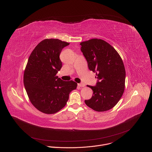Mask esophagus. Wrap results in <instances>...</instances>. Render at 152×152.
Returning <instances> with one entry per match:
<instances>
[{
  "mask_svg": "<svg viewBox=\"0 0 152 152\" xmlns=\"http://www.w3.org/2000/svg\"><path fill=\"white\" fill-rule=\"evenodd\" d=\"M77 85H78L79 86H80V87H84V86H85V83H78V84H77Z\"/></svg>",
  "mask_w": 152,
  "mask_h": 152,
  "instance_id": "1",
  "label": "esophagus"
}]
</instances>
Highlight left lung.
Instances as JSON below:
<instances>
[{
	"label": "left lung",
	"instance_id": "8db88e82",
	"mask_svg": "<svg viewBox=\"0 0 152 152\" xmlns=\"http://www.w3.org/2000/svg\"><path fill=\"white\" fill-rule=\"evenodd\" d=\"M80 45L88 69L96 73L97 79L96 86L88 85L93 94L85 103L96 111L110 110L124 93L126 72L123 62L115 49L103 39L93 38Z\"/></svg>",
	"mask_w": 152,
	"mask_h": 152
}]
</instances>
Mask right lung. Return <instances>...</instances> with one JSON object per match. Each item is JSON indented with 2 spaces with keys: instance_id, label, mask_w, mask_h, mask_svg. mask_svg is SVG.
I'll use <instances>...</instances> for the list:
<instances>
[{
  "instance_id": "1",
  "label": "right lung",
  "mask_w": 152,
  "mask_h": 152,
  "mask_svg": "<svg viewBox=\"0 0 152 152\" xmlns=\"http://www.w3.org/2000/svg\"><path fill=\"white\" fill-rule=\"evenodd\" d=\"M70 43L58 39H45L35 48L24 72L23 82L31 103L39 111L55 114L66 106L77 83L64 81L56 73L62 67L59 55Z\"/></svg>"
}]
</instances>
